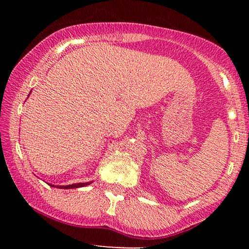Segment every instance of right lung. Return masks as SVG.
<instances>
[{"label":"right lung","instance_id":"obj_1","mask_svg":"<svg viewBox=\"0 0 249 249\" xmlns=\"http://www.w3.org/2000/svg\"><path fill=\"white\" fill-rule=\"evenodd\" d=\"M29 96V95H28ZM93 181H88V182H79V183H72V185H68V186H54V185H50L52 187H56V188H61V189H71V188H80V187H85L90 185Z\"/></svg>","mask_w":249,"mask_h":249}]
</instances>
